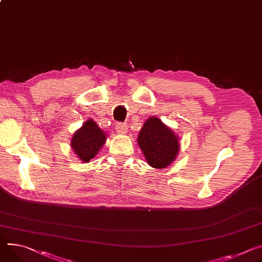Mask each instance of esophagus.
Wrapping results in <instances>:
<instances>
[{"label": "esophagus", "instance_id": "obj_1", "mask_svg": "<svg viewBox=\"0 0 262 262\" xmlns=\"http://www.w3.org/2000/svg\"><path fill=\"white\" fill-rule=\"evenodd\" d=\"M116 130H117V133H119V134H126V132H127V125H126L125 123H122V122L117 123V125H116Z\"/></svg>", "mask_w": 262, "mask_h": 262}]
</instances>
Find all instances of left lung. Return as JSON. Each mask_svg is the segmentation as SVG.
Segmentation results:
<instances>
[{
  "label": "left lung",
  "instance_id": "8db88e82",
  "mask_svg": "<svg viewBox=\"0 0 262 262\" xmlns=\"http://www.w3.org/2000/svg\"><path fill=\"white\" fill-rule=\"evenodd\" d=\"M138 143L148 164L155 168H165L171 164L180 148L178 137L155 117L147 119L141 128Z\"/></svg>",
  "mask_w": 262,
  "mask_h": 262
}]
</instances>
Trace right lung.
I'll return each mask as SVG.
<instances>
[{
  "label": "right lung",
  "mask_w": 262,
  "mask_h": 262,
  "mask_svg": "<svg viewBox=\"0 0 262 262\" xmlns=\"http://www.w3.org/2000/svg\"><path fill=\"white\" fill-rule=\"evenodd\" d=\"M105 139V134L90 119L73 135L71 146L81 161L89 162L98 154Z\"/></svg>",
  "instance_id": "obj_1"
}]
</instances>
